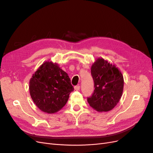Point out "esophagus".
I'll return each instance as SVG.
<instances>
[{
  "mask_svg": "<svg viewBox=\"0 0 153 153\" xmlns=\"http://www.w3.org/2000/svg\"><path fill=\"white\" fill-rule=\"evenodd\" d=\"M74 89H75V91H79L80 89V85H76L74 87Z\"/></svg>",
  "mask_w": 153,
  "mask_h": 153,
  "instance_id": "obj_1",
  "label": "esophagus"
}]
</instances>
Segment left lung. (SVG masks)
Instances as JSON below:
<instances>
[{"label":"left lung","instance_id":"8db88e82","mask_svg":"<svg viewBox=\"0 0 153 153\" xmlns=\"http://www.w3.org/2000/svg\"><path fill=\"white\" fill-rule=\"evenodd\" d=\"M91 75L94 91L87 98L89 105L99 112H108L117 105L123 95L124 78L115 64L103 58H97L92 64Z\"/></svg>","mask_w":153,"mask_h":153}]
</instances>
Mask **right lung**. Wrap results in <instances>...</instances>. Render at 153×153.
<instances>
[{
    "instance_id": "obj_1",
    "label": "right lung",
    "mask_w": 153,
    "mask_h": 153,
    "mask_svg": "<svg viewBox=\"0 0 153 153\" xmlns=\"http://www.w3.org/2000/svg\"><path fill=\"white\" fill-rule=\"evenodd\" d=\"M73 90L68 74L52 61L41 64L29 81L32 101L40 110L47 114L61 110Z\"/></svg>"
}]
</instances>
